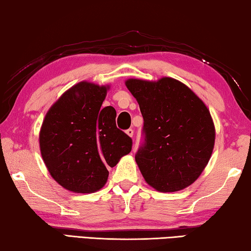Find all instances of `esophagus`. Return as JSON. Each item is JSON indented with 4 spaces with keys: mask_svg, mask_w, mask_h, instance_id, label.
<instances>
[{
    "mask_svg": "<svg viewBox=\"0 0 251 251\" xmlns=\"http://www.w3.org/2000/svg\"><path fill=\"white\" fill-rule=\"evenodd\" d=\"M126 134L128 135L129 137H133V135H134V130L132 129V128H129V129H127L126 130Z\"/></svg>",
    "mask_w": 251,
    "mask_h": 251,
    "instance_id": "1",
    "label": "esophagus"
}]
</instances>
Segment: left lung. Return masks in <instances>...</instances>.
<instances>
[{
	"label": "left lung",
	"mask_w": 251,
	"mask_h": 251,
	"mask_svg": "<svg viewBox=\"0 0 251 251\" xmlns=\"http://www.w3.org/2000/svg\"><path fill=\"white\" fill-rule=\"evenodd\" d=\"M127 89L144 118L145 144L135 156L147 184L160 192L188 188L212 155L216 128L208 107L184 83L130 78Z\"/></svg>",
	"instance_id": "left-lung-1"
}]
</instances>
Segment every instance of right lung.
Instances as JSON below:
<instances>
[{
	"instance_id": "obj_1",
	"label": "right lung",
	"mask_w": 251,
	"mask_h": 251,
	"mask_svg": "<svg viewBox=\"0 0 251 251\" xmlns=\"http://www.w3.org/2000/svg\"><path fill=\"white\" fill-rule=\"evenodd\" d=\"M109 85L75 83L47 111L39 133L40 152L50 176L75 193H94L132 151V138L116 127V110L102 108Z\"/></svg>"
}]
</instances>
